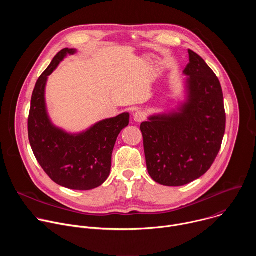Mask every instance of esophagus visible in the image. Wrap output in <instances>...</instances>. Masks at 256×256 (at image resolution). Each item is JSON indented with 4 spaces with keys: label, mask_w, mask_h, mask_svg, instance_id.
Masks as SVG:
<instances>
[{
    "label": "esophagus",
    "mask_w": 256,
    "mask_h": 256,
    "mask_svg": "<svg viewBox=\"0 0 256 256\" xmlns=\"http://www.w3.org/2000/svg\"><path fill=\"white\" fill-rule=\"evenodd\" d=\"M144 118H146V114L138 110V112H136L134 114V120L136 122H142L144 120Z\"/></svg>",
    "instance_id": "34e87169"
}]
</instances>
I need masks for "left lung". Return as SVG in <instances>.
<instances>
[{"instance_id": "1", "label": "left lung", "mask_w": 256, "mask_h": 256, "mask_svg": "<svg viewBox=\"0 0 256 256\" xmlns=\"http://www.w3.org/2000/svg\"><path fill=\"white\" fill-rule=\"evenodd\" d=\"M184 72L186 101L178 112L149 118L140 124L147 169L166 186H181L202 176L221 149L226 114L222 87L206 62L188 50Z\"/></svg>"}]
</instances>
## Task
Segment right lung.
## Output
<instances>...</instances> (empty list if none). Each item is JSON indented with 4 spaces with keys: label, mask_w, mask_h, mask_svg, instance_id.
<instances>
[{
    "label": "right lung",
    "mask_w": 256,
    "mask_h": 256,
    "mask_svg": "<svg viewBox=\"0 0 256 256\" xmlns=\"http://www.w3.org/2000/svg\"><path fill=\"white\" fill-rule=\"evenodd\" d=\"M76 50L64 48L54 58L35 84L28 116V138L36 160L58 186L90 190L108 178L116 138L128 126L130 114L101 120L88 130L70 134L54 126L46 112L44 91L48 77L66 54Z\"/></svg>",
    "instance_id": "right-lung-1"
}]
</instances>
